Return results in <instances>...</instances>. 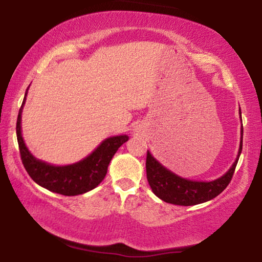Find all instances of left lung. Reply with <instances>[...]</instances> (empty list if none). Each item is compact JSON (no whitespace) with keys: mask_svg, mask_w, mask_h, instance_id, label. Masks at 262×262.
I'll return each mask as SVG.
<instances>
[{"mask_svg":"<svg viewBox=\"0 0 262 262\" xmlns=\"http://www.w3.org/2000/svg\"><path fill=\"white\" fill-rule=\"evenodd\" d=\"M239 117H241V110H239ZM242 138L243 127H241V142H239L238 155L236 157L234 164L223 177L209 182L192 181L179 177L173 171L168 170L166 167H163L148 151L145 163L146 179H148L152 192L163 202L181 206L196 205V204L209 202V200L216 198L230 184L242 151Z\"/></svg>","mask_w":262,"mask_h":262,"instance_id":"1","label":"left lung"}]
</instances>
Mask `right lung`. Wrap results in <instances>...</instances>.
<instances>
[{
	"label": "right lung",
	"mask_w": 262,
	"mask_h": 262,
	"mask_svg": "<svg viewBox=\"0 0 262 262\" xmlns=\"http://www.w3.org/2000/svg\"><path fill=\"white\" fill-rule=\"evenodd\" d=\"M27 91L16 120V137L25 169L32 180L49 191L63 195H78L92 191L106 177L108 164L117 150L128 141L126 135L114 136L103 141L91 155L80 162L68 166H52L37 160L30 152L21 135V113L26 101Z\"/></svg>",
	"instance_id": "1"
}]
</instances>
